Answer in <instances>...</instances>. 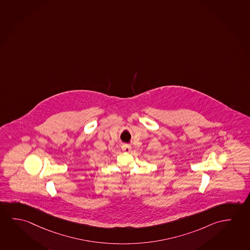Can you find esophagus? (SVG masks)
I'll use <instances>...</instances> for the list:
<instances>
[{
	"mask_svg": "<svg viewBox=\"0 0 250 250\" xmlns=\"http://www.w3.org/2000/svg\"><path fill=\"white\" fill-rule=\"evenodd\" d=\"M122 149H123V151H124V152L128 153V152H130L131 146L130 145H128V144H123V146H122Z\"/></svg>",
	"mask_w": 250,
	"mask_h": 250,
	"instance_id": "34e87169",
	"label": "esophagus"
}]
</instances>
